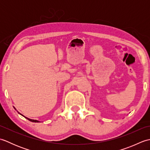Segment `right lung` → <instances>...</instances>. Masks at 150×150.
I'll use <instances>...</instances> for the list:
<instances>
[{"instance_id":"1","label":"right lung","mask_w":150,"mask_h":150,"mask_svg":"<svg viewBox=\"0 0 150 150\" xmlns=\"http://www.w3.org/2000/svg\"><path fill=\"white\" fill-rule=\"evenodd\" d=\"M14 108V107H13ZM15 108V110H16V109H15V108ZM19 114H20V115H21L22 116H24V115H22V114H21L20 113H19V112H18ZM25 118H26V119H27L28 120H29L30 121H31V122H40V121H39V120H33V119H29V118H28V117H24Z\"/></svg>"}]
</instances>
